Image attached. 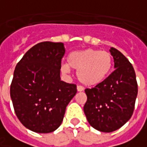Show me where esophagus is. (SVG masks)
<instances>
[{
	"instance_id": "34e87169",
	"label": "esophagus",
	"mask_w": 147,
	"mask_h": 147,
	"mask_svg": "<svg viewBox=\"0 0 147 147\" xmlns=\"http://www.w3.org/2000/svg\"><path fill=\"white\" fill-rule=\"evenodd\" d=\"M76 89H77V91H83L84 90V87L81 86H77V87H76Z\"/></svg>"
}]
</instances>
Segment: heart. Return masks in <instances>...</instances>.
<instances>
[{"label":"heart","mask_w":147,"mask_h":147,"mask_svg":"<svg viewBox=\"0 0 147 147\" xmlns=\"http://www.w3.org/2000/svg\"><path fill=\"white\" fill-rule=\"evenodd\" d=\"M113 65V57L109 52L88 48L71 53L67 65H61L63 73H68L70 67L77 70L78 80L86 86H95L107 77Z\"/></svg>","instance_id":"heart-1"}]
</instances>
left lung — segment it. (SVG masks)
<instances>
[{"label":"left lung","instance_id":"obj_1","mask_svg":"<svg viewBox=\"0 0 147 147\" xmlns=\"http://www.w3.org/2000/svg\"><path fill=\"white\" fill-rule=\"evenodd\" d=\"M109 51L116 69L94 88L85 90L86 118L94 128L104 132L117 130L131 118L138 91L130 61L116 48Z\"/></svg>","mask_w":147,"mask_h":147}]
</instances>
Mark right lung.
Masks as SVG:
<instances>
[{
	"label": "right lung",
	"instance_id": "1",
	"mask_svg": "<svg viewBox=\"0 0 147 147\" xmlns=\"http://www.w3.org/2000/svg\"><path fill=\"white\" fill-rule=\"evenodd\" d=\"M62 42H42L16 65L10 97L17 118L25 127L49 133L59 127L66 108L77 92L75 84L61 80Z\"/></svg>",
	"mask_w": 147,
	"mask_h": 147
}]
</instances>
